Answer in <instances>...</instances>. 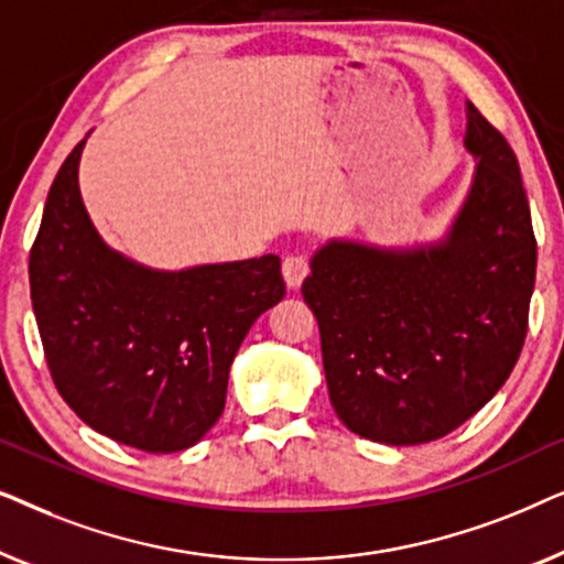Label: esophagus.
Masks as SVG:
<instances>
[{
  "label": "esophagus",
  "instance_id": "1",
  "mask_svg": "<svg viewBox=\"0 0 564 564\" xmlns=\"http://www.w3.org/2000/svg\"><path fill=\"white\" fill-rule=\"evenodd\" d=\"M311 272V267H307V259L303 253H290V257H284L282 261V276L284 282H288L290 290H297L303 280Z\"/></svg>",
  "mask_w": 564,
  "mask_h": 564
}]
</instances>
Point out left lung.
I'll use <instances>...</instances> for the list:
<instances>
[{
    "mask_svg": "<svg viewBox=\"0 0 564 564\" xmlns=\"http://www.w3.org/2000/svg\"><path fill=\"white\" fill-rule=\"evenodd\" d=\"M475 174L438 241L330 238L303 297L321 328L328 398L354 434L426 444L503 388L527 338L536 241L519 161L467 102Z\"/></svg>",
    "mask_w": 564,
    "mask_h": 564,
    "instance_id": "obj_1",
    "label": "left lung"
}]
</instances>
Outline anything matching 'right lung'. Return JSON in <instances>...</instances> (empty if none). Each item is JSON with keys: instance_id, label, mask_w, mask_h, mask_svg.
Returning a JSON list of instances; mask_svg holds the SVG:
<instances>
[{"instance_id": "right-lung-1", "label": "right lung", "mask_w": 564, "mask_h": 564, "mask_svg": "<svg viewBox=\"0 0 564 564\" xmlns=\"http://www.w3.org/2000/svg\"><path fill=\"white\" fill-rule=\"evenodd\" d=\"M68 153L30 251V295L51 377L99 434L151 454L195 446L226 408L253 321L284 297L280 257L169 272L110 249Z\"/></svg>"}]
</instances>
